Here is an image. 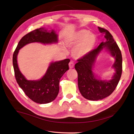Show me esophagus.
Wrapping results in <instances>:
<instances>
[{"mask_svg": "<svg viewBox=\"0 0 134 134\" xmlns=\"http://www.w3.org/2000/svg\"><path fill=\"white\" fill-rule=\"evenodd\" d=\"M74 66V63H73V61H71L69 63V68H73Z\"/></svg>", "mask_w": 134, "mask_h": 134, "instance_id": "1", "label": "esophagus"}]
</instances>
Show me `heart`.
Here are the masks:
<instances>
[{
  "mask_svg": "<svg viewBox=\"0 0 134 134\" xmlns=\"http://www.w3.org/2000/svg\"><path fill=\"white\" fill-rule=\"evenodd\" d=\"M96 38L86 30H80L69 36L67 40L68 46H74L71 53L75 59H80L89 55L94 50Z\"/></svg>",
  "mask_w": 134,
  "mask_h": 134,
  "instance_id": "obj_1",
  "label": "heart"
}]
</instances>
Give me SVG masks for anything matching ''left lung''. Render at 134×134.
Here are the masks:
<instances>
[{"instance_id": "left-lung-1", "label": "left lung", "mask_w": 134, "mask_h": 134, "mask_svg": "<svg viewBox=\"0 0 134 134\" xmlns=\"http://www.w3.org/2000/svg\"><path fill=\"white\" fill-rule=\"evenodd\" d=\"M98 28L104 35L106 41L102 42L89 55L79 59L75 65L78 75L79 91L84 98L91 101L102 100L111 94L117 87L122 73V56L118 45L107 30L99 27ZM103 49L109 52L115 59L113 66L115 73L112 79L108 81L97 79L92 71L98 55Z\"/></svg>"}]
</instances>
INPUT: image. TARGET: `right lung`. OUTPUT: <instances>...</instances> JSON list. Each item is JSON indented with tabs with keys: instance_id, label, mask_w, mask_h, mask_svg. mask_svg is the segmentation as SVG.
Masks as SVG:
<instances>
[{
	"instance_id": "obj_1",
	"label": "right lung",
	"mask_w": 134,
	"mask_h": 134,
	"mask_svg": "<svg viewBox=\"0 0 134 134\" xmlns=\"http://www.w3.org/2000/svg\"><path fill=\"white\" fill-rule=\"evenodd\" d=\"M51 44L58 42V35L52 30L48 31L40 28L28 33L20 40L14 51L13 58L15 76L17 83L25 94L34 102L45 104L54 101L59 92L61 78L69 69L70 60L52 62L44 76L37 80H27L21 72L17 63V57L20 49L31 43Z\"/></svg>"
}]
</instances>
